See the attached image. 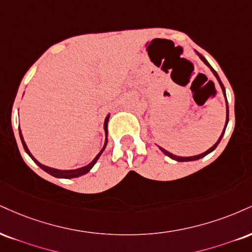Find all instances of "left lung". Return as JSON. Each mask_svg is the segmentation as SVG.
I'll return each mask as SVG.
<instances>
[{"mask_svg": "<svg viewBox=\"0 0 252 252\" xmlns=\"http://www.w3.org/2000/svg\"><path fill=\"white\" fill-rule=\"evenodd\" d=\"M198 54V53H197ZM199 55V57H201V60L203 61V62L205 63V64H207L209 68L211 69V71L214 72V75L215 76H216V78L218 80V82H220V87H222V90H223V93H224V96H225V89H224V86H223V83L222 82H220V77H218V75H217V72L214 70L213 69V66H211L210 64H209V62L207 60L204 59V57H203L201 54H198ZM225 99H226V96H225ZM228 122H229V110H228V101H226V121H225V126H224V130H223V132H222V135H220V137L218 138V141L216 142V143H215L213 147L210 148V149L209 150H207L205 151V153H203V154H201V155H197V156H191V157H180V156H176V155H172L171 153H169V151H166V150H164L163 149V148H160L159 147V149L163 151V153L165 154L166 156H169L170 157V158H172V159H175V160H178V162H189V160H196V159H199V158H202V157H204V156H207L208 154H210L211 151H214L215 149H216V147L218 145V143H220V139H222V137H223V135H224V131H225V128H226V126H228Z\"/></svg>", "mask_w": 252, "mask_h": 252, "instance_id": "left-lung-1", "label": "left lung"}]
</instances>
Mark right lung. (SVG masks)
<instances>
[{
  "label": "right lung",
  "instance_id": "right-lung-1",
  "mask_svg": "<svg viewBox=\"0 0 252 252\" xmlns=\"http://www.w3.org/2000/svg\"><path fill=\"white\" fill-rule=\"evenodd\" d=\"M108 121H109V115L105 118L104 121V130H105V143H104V147H103V149L99 151V154L97 155L95 158L92 163H89V164L83 166V168H80V169H75V170H57V169H54V168H49V166H45L43 164H41V163L38 162L37 159L34 158V156L30 154V151L28 150V148H27V144L26 142H24L23 139V136L21 134V130H20V137H21V141H22V144H23V148L24 150H26V153L28 154V155L32 157V160L37 164L39 168L42 169V170H44L45 172H48V174H50L51 176H55V177H59V178H75V177H80V176L87 174V172H89L90 169L93 168L94 165H95V163L97 162V159L99 158V156H101V154L103 153V150L105 149V147H107V142H108Z\"/></svg>",
  "mask_w": 252,
  "mask_h": 252
}]
</instances>
